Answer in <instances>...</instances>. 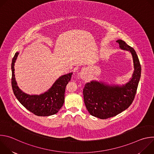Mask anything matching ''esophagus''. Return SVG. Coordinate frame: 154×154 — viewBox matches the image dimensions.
Here are the masks:
<instances>
[{
    "instance_id": "1",
    "label": "esophagus",
    "mask_w": 154,
    "mask_h": 154,
    "mask_svg": "<svg viewBox=\"0 0 154 154\" xmlns=\"http://www.w3.org/2000/svg\"><path fill=\"white\" fill-rule=\"evenodd\" d=\"M79 77H80V78H82V79H83V78H84V77H85L84 72H80V74H79Z\"/></svg>"
}]
</instances>
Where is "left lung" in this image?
Returning a JSON list of instances; mask_svg holds the SVG:
<instances>
[{
  "label": "left lung",
  "mask_w": 154,
  "mask_h": 154,
  "mask_svg": "<svg viewBox=\"0 0 154 154\" xmlns=\"http://www.w3.org/2000/svg\"><path fill=\"white\" fill-rule=\"evenodd\" d=\"M116 42L121 49L130 52L132 56L134 71L130 80L122 86L91 81L85 84L83 91L88 111L102 119L115 116L129 107L134 100L141 77V68L135 51L121 39Z\"/></svg>",
  "instance_id": "8db88e82"
}]
</instances>
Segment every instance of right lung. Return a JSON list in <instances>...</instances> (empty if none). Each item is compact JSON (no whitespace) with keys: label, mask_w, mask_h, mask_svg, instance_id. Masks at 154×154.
<instances>
[{"label":"right lung","mask_w":154,"mask_h":154,"mask_svg":"<svg viewBox=\"0 0 154 154\" xmlns=\"http://www.w3.org/2000/svg\"><path fill=\"white\" fill-rule=\"evenodd\" d=\"M19 55L16 52L11 63V85L17 99L29 111L39 116H49L58 113L64 102L66 86L71 80L72 73L60 77L46 92L39 95H29L20 90L15 79L14 63Z\"/></svg>","instance_id":"obj_1"}]
</instances>
